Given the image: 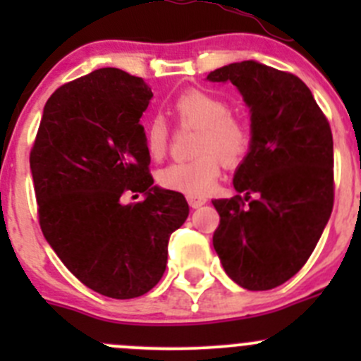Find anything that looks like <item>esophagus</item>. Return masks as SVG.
I'll return each instance as SVG.
<instances>
[{
	"label": "esophagus",
	"instance_id": "1",
	"mask_svg": "<svg viewBox=\"0 0 361 361\" xmlns=\"http://www.w3.org/2000/svg\"><path fill=\"white\" fill-rule=\"evenodd\" d=\"M188 204H190V207H194V209H197V207H201L202 204H206V199L202 197H187Z\"/></svg>",
	"mask_w": 361,
	"mask_h": 361
}]
</instances>
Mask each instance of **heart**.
<instances>
[{
    "instance_id": "heart-1",
    "label": "heart",
    "mask_w": 361,
    "mask_h": 361,
    "mask_svg": "<svg viewBox=\"0 0 361 361\" xmlns=\"http://www.w3.org/2000/svg\"><path fill=\"white\" fill-rule=\"evenodd\" d=\"M173 115L183 129H195L192 137L194 159L174 162L159 173L160 187L188 197H202L220 176V162L235 167L246 159L251 130L246 120L228 111L221 97L192 89L173 103ZM145 147L154 160H160L169 147V127L162 116H154L145 127Z\"/></svg>"
}]
</instances>
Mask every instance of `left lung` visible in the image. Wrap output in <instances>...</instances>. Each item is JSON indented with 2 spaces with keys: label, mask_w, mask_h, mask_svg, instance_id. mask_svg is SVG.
<instances>
[{
  "label": "left lung",
  "mask_w": 361,
  "mask_h": 361,
  "mask_svg": "<svg viewBox=\"0 0 361 361\" xmlns=\"http://www.w3.org/2000/svg\"><path fill=\"white\" fill-rule=\"evenodd\" d=\"M231 82L251 113V147L234 174L238 195L214 199V251L232 281L271 290L293 278L334 207V140L309 87L255 61L207 75Z\"/></svg>",
  "instance_id": "left-lung-1"
}]
</instances>
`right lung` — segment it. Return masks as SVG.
<instances>
[{"mask_svg":"<svg viewBox=\"0 0 361 361\" xmlns=\"http://www.w3.org/2000/svg\"><path fill=\"white\" fill-rule=\"evenodd\" d=\"M152 97L143 78L116 68L64 83L43 108L29 155L43 235L104 297L150 292L190 211L183 194L154 187L140 123ZM127 191L145 199L123 204Z\"/></svg>","mask_w":361,"mask_h":361,"instance_id":"1","label":"right lung"}]
</instances>
